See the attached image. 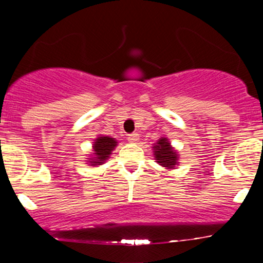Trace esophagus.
I'll use <instances>...</instances> for the list:
<instances>
[{
    "label": "esophagus",
    "instance_id": "1",
    "mask_svg": "<svg viewBox=\"0 0 263 263\" xmlns=\"http://www.w3.org/2000/svg\"><path fill=\"white\" fill-rule=\"evenodd\" d=\"M139 139H140V136H139V134H136V133H133V134L128 136V141L132 143H136L139 141Z\"/></svg>",
    "mask_w": 263,
    "mask_h": 263
}]
</instances>
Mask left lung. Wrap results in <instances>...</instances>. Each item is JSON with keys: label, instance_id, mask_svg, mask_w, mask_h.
<instances>
[{"label": "left lung", "instance_id": "8db88e82", "mask_svg": "<svg viewBox=\"0 0 263 263\" xmlns=\"http://www.w3.org/2000/svg\"><path fill=\"white\" fill-rule=\"evenodd\" d=\"M153 153L157 163L163 167L175 168L178 164V154L166 138H160L157 143H154Z\"/></svg>", "mask_w": 263, "mask_h": 263}]
</instances>
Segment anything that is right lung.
<instances>
[{"instance_id":"1","label":"right lung","mask_w":263,"mask_h":263,"mask_svg":"<svg viewBox=\"0 0 263 263\" xmlns=\"http://www.w3.org/2000/svg\"><path fill=\"white\" fill-rule=\"evenodd\" d=\"M116 146L117 141L114 138H110V136H99L93 142V156L95 157L87 161L91 164V166H97V165L104 164Z\"/></svg>"}]
</instances>
